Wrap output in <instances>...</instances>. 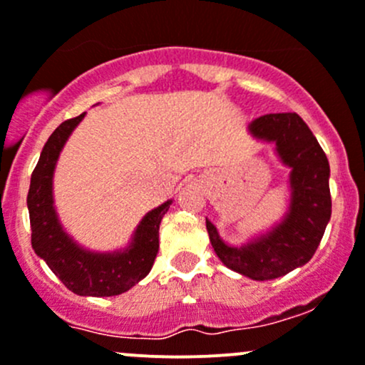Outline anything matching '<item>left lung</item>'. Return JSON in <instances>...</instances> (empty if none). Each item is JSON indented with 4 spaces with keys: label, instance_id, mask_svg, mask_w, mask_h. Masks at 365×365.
Instances as JSON below:
<instances>
[{
    "label": "left lung",
    "instance_id": "8db88e82",
    "mask_svg": "<svg viewBox=\"0 0 365 365\" xmlns=\"http://www.w3.org/2000/svg\"><path fill=\"white\" fill-rule=\"evenodd\" d=\"M255 140L273 143L274 153L290 170L289 210L267 232L241 247L225 243L206 218L210 241L218 259L236 273L257 282L274 279L304 266L317 252L331 220L327 155L297 113H269L248 124Z\"/></svg>",
    "mask_w": 365,
    "mask_h": 365
}]
</instances>
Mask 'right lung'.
I'll return each instance as SVG.
<instances>
[{
	"instance_id": "right-lung-1",
	"label": "right lung",
	"mask_w": 365,
	"mask_h": 365,
	"mask_svg": "<svg viewBox=\"0 0 365 365\" xmlns=\"http://www.w3.org/2000/svg\"><path fill=\"white\" fill-rule=\"evenodd\" d=\"M86 113L64 120L41 150L31 175L28 210L31 245L52 273L78 295L110 297L128 292L150 273L159 252V225L173 199L153 208L141 218L125 248L115 252H94L83 248L63 227L53 205V171L68 138Z\"/></svg>"
}]
</instances>
